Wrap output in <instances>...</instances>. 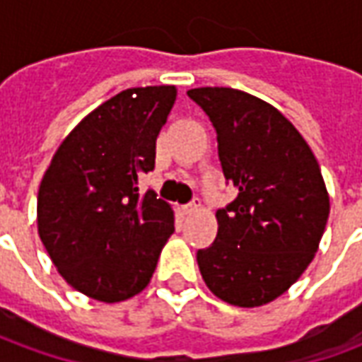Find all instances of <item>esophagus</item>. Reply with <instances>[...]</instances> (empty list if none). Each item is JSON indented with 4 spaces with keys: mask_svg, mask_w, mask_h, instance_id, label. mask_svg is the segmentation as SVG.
Here are the masks:
<instances>
[{
    "mask_svg": "<svg viewBox=\"0 0 362 362\" xmlns=\"http://www.w3.org/2000/svg\"><path fill=\"white\" fill-rule=\"evenodd\" d=\"M199 205H202V204H199V199H192V202L184 205L182 209H184V213H194V211H197V209H199Z\"/></svg>",
    "mask_w": 362,
    "mask_h": 362,
    "instance_id": "1",
    "label": "esophagus"
}]
</instances>
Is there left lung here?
Returning <instances> with one entry per match:
<instances>
[{"label": "left lung", "mask_w": 362, "mask_h": 362, "mask_svg": "<svg viewBox=\"0 0 362 362\" xmlns=\"http://www.w3.org/2000/svg\"><path fill=\"white\" fill-rule=\"evenodd\" d=\"M188 96L215 127L225 180L238 196L217 209L219 230L197 250L205 285L235 306L283 295L318 250L329 215L324 178L303 135L272 104L228 87Z\"/></svg>", "instance_id": "obj_1"}]
</instances>
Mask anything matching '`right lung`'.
Segmentation results:
<instances>
[{
  "label": "right lung",
  "mask_w": 362,
  "mask_h": 362,
  "mask_svg": "<svg viewBox=\"0 0 362 362\" xmlns=\"http://www.w3.org/2000/svg\"><path fill=\"white\" fill-rule=\"evenodd\" d=\"M176 89H126L100 104L59 145L38 189V235L62 277L83 295L119 303L147 287L170 205L139 176L155 168L157 135Z\"/></svg>",
  "instance_id": "right-lung-1"
}]
</instances>
